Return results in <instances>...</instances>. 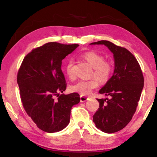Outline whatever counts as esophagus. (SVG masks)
Masks as SVG:
<instances>
[{
	"instance_id": "esophagus-1",
	"label": "esophagus",
	"mask_w": 157,
	"mask_h": 157,
	"mask_svg": "<svg viewBox=\"0 0 157 157\" xmlns=\"http://www.w3.org/2000/svg\"><path fill=\"white\" fill-rule=\"evenodd\" d=\"M89 99L88 97H86V96H80V101L82 102H86V101H88V100Z\"/></svg>"
}]
</instances>
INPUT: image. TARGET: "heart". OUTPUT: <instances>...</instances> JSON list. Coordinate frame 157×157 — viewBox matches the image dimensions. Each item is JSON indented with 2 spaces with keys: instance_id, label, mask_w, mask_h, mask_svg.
Returning <instances> with one entry per match:
<instances>
[{
  "instance_id": "1",
  "label": "heart",
  "mask_w": 157,
  "mask_h": 157,
  "mask_svg": "<svg viewBox=\"0 0 157 157\" xmlns=\"http://www.w3.org/2000/svg\"><path fill=\"white\" fill-rule=\"evenodd\" d=\"M82 57L87 61L93 68L92 76H94L100 82L105 83L111 78L113 71V65L111 63L105 61L104 56L93 51H88L82 55ZM73 63L72 60H69L65 66L67 75L70 78L74 77L73 69ZM98 82L96 79H80L70 87L72 92H78L82 95L90 94L93 90L97 88Z\"/></svg>"
}]
</instances>
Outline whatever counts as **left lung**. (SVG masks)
I'll return each mask as SVG.
<instances>
[{
    "label": "left lung",
    "mask_w": 157,
    "mask_h": 157,
    "mask_svg": "<svg viewBox=\"0 0 157 157\" xmlns=\"http://www.w3.org/2000/svg\"><path fill=\"white\" fill-rule=\"evenodd\" d=\"M90 44H103L113 54L112 77L100 90L109 98L97 99L99 108L93 116L96 127L111 134L124 128L132 119L144 87V77L135 56L128 50L107 40Z\"/></svg>",
    "instance_id": "1"
}]
</instances>
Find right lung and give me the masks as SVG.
<instances>
[{"label":"right lung","mask_w":157,"mask_h":157,"mask_svg":"<svg viewBox=\"0 0 157 157\" xmlns=\"http://www.w3.org/2000/svg\"><path fill=\"white\" fill-rule=\"evenodd\" d=\"M78 46L48 42L23 60L17 73L21 100L27 114L42 131L54 133L65 128L72 106L80 101L78 93L59 94L66 90L62 60Z\"/></svg>","instance_id":"add662e5"}]
</instances>
